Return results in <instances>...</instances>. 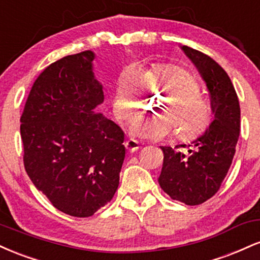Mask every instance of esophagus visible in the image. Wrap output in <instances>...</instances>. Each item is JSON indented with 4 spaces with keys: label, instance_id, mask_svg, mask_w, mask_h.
I'll return each instance as SVG.
<instances>
[{
    "label": "esophagus",
    "instance_id": "obj_1",
    "mask_svg": "<svg viewBox=\"0 0 260 260\" xmlns=\"http://www.w3.org/2000/svg\"><path fill=\"white\" fill-rule=\"evenodd\" d=\"M124 147H126V149L129 151V153H134V151H137L140 148L139 143L137 142L136 139H132V138L127 140L126 144H124Z\"/></svg>",
    "mask_w": 260,
    "mask_h": 260
}]
</instances>
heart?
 <instances>
[{"instance_id": "1", "label": "heart", "mask_w": 260, "mask_h": 260, "mask_svg": "<svg viewBox=\"0 0 260 260\" xmlns=\"http://www.w3.org/2000/svg\"><path fill=\"white\" fill-rule=\"evenodd\" d=\"M144 92H161L157 116L136 120L131 132L138 138L161 140L174 134L182 140L192 139L207 129L213 118L210 103L201 92V84L192 73L174 64H156L140 73L124 70L113 92V111L120 120L138 115L144 104Z\"/></svg>"}]
</instances>
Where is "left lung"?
I'll return each mask as SVG.
<instances>
[{
  "instance_id": "left-lung-1",
  "label": "left lung",
  "mask_w": 260,
  "mask_h": 260,
  "mask_svg": "<svg viewBox=\"0 0 260 260\" xmlns=\"http://www.w3.org/2000/svg\"><path fill=\"white\" fill-rule=\"evenodd\" d=\"M182 50L207 83L214 121L190 144L161 147L164 164L159 184L175 201L199 205L215 194L228 175L240 137L241 110L234 84L221 66L189 46Z\"/></svg>"
}]
</instances>
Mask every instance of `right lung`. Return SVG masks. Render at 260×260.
I'll list each match as a JSON object with an SVG mask.
<instances>
[{
    "instance_id": "add662e5",
    "label": "right lung",
    "mask_w": 260,
    "mask_h": 260,
    "mask_svg": "<svg viewBox=\"0 0 260 260\" xmlns=\"http://www.w3.org/2000/svg\"><path fill=\"white\" fill-rule=\"evenodd\" d=\"M92 59L83 51L47 66L20 116L26 174L53 207L76 217L111 202L126 154L121 128L94 112L104 92Z\"/></svg>"
}]
</instances>
